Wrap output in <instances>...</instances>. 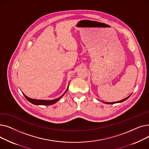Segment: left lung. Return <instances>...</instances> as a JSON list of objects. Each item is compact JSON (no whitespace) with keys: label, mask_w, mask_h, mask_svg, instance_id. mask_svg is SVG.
I'll list each match as a JSON object with an SVG mask.
<instances>
[{"label":"left lung","mask_w":149,"mask_h":149,"mask_svg":"<svg viewBox=\"0 0 149 149\" xmlns=\"http://www.w3.org/2000/svg\"><path fill=\"white\" fill-rule=\"evenodd\" d=\"M131 95H130L129 97H127V98H124V99H123V100H120V101H116V102H111V103H108V102H103L104 103H106V104H115V103H121V102H123V101H125L126 100H127V98H129V97H130V96Z\"/></svg>","instance_id":"8db88e82"}]
</instances>
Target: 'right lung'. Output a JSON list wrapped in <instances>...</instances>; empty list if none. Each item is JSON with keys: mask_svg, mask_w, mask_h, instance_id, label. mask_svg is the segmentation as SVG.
<instances>
[{"mask_svg": "<svg viewBox=\"0 0 149 149\" xmlns=\"http://www.w3.org/2000/svg\"><path fill=\"white\" fill-rule=\"evenodd\" d=\"M69 84H68V88L66 90V91L64 92L63 94L61 97H60L59 98H56L55 100H37V99H33V98H31L28 97H27L26 95H25L24 93H23V94L24 95L25 97L26 98V100L28 101H29L30 103H31L33 104H35V105H45V106H47V105H52L53 104H55L56 103H57V101L61 99V98L63 96L66 92L68 91V87H69Z\"/></svg>", "mask_w": 149, "mask_h": 149, "instance_id": "right-lung-1", "label": "right lung"}]
</instances>
